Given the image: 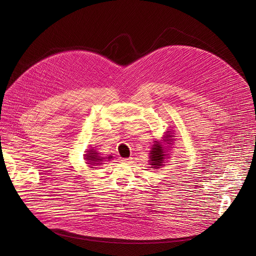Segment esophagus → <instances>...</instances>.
<instances>
[{
    "label": "esophagus",
    "instance_id": "1",
    "mask_svg": "<svg viewBox=\"0 0 256 256\" xmlns=\"http://www.w3.org/2000/svg\"><path fill=\"white\" fill-rule=\"evenodd\" d=\"M120 160L122 163H130V158H120Z\"/></svg>",
    "mask_w": 256,
    "mask_h": 256
}]
</instances>
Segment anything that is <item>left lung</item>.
<instances>
[{
    "instance_id": "left-lung-1",
    "label": "left lung",
    "mask_w": 256,
    "mask_h": 256,
    "mask_svg": "<svg viewBox=\"0 0 256 256\" xmlns=\"http://www.w3.org/2000/svg\"><path fill=\"white\" fill-rule=\"evenodd\" d=\"M171 134L172 132H167L166 135L163 137V140L154 141V144L152 147V150L150 152V165L152 166L150 168L158 169L160 168V166H163L165 158H167V156H169V154H167L169 152V146L165 145L171 144V142L173 141V135H171Z\"/></svg>"
}]
</instances>
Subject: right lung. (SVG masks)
Wrapping results in <instances>:
<instances>
[{
    "label": "right lung",
    "instance_id": "right-lung-1",
    "mask_svg": "<svg viewBox=\"0 0 256 256\" xmlns=\"http://www.w3.org/2000/svg\"><path fill=\"white\" fill-rule=\"evenodd\" d=\"M87 152H88V154H85V158H86V160L88 162L87 164H89V165H91V166L100 165V164H102L104 160H106V158H108V160L112 158L111 156H109L108 158L100 156V154H98L96 150H93V148H92V150H89ZM91 168H96V167H91Z\"/></svg>",
    "mask_w": 256,
    "mask_h": 256
}]
</instances>
